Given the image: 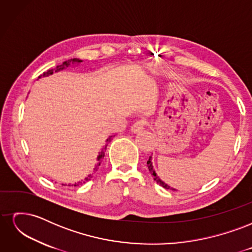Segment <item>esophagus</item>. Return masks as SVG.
Segmentation results:
<instances>
[{"label": "esophagus", "instance_id": "34e87169", "mask_svg": "<svg viewBox=\"0 0 252 252\" xmlns=\"http://www.w3.org/2000/svg\"><path fill=\"white\" fill-rule=\"evenodd\" d=\"M145 125H146V121H144V120L136 121L135 123L131 126V131H132V132H134V133L139 132V131H141V130H142V129H144Z\"/></svg>", "mask_w": 252, "mask_h": 252}]
</instances>
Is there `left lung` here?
Wrapping results in <instances>:
<instances>
[{"label": "left lung", "mask_w": 252, "mask_h": 252, "mask_svg": "<svg viewBox=\"0 0 252 252\" xmlns=\"http://www.w3.org/2000/svg\"><path fill=\"white\" fill-rule=\"evenodd\" d=\"M147 166H148V169H149V171H150V173H151V175L152 177H154V180L158 183V185H161L162 187H164L165 189H170V190H175L174 188H172V187H170L169 185H167L165 182H163L161 179H159L158 177V174H157V172H156V170H155V168H154V164H152V157L150 156L149 157V159L147 161Z\"/></svg>", "instance_id": "obj_1"}]
</instances>
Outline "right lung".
Returning a JSON list of instances; mask_svg holds the SVG:
<instances>
[{
	"label": "right lung",
	"mask_w": 252,
	"mask_h": 252,
	"mask_svg": "<svg viewBox=\"0 0 252 252\" xmlns=\"http://www.w3.org/2000/svg\"><path fill=\"white\" fill-rule=\"evenodd\" d=\"M83 62L82 60H80V59H77V58H74V59H70V60H68V61H65V62H63V64H61V65H59V66H57L55 69H49V70H47L46 72H44L43 74H41L40 77H39V79L40 78H42V77H48V75H51V74H53V72H58V71H61V70H63V69H66L67 67H69V66H71V65H73V66H78L79 64H81ZM114 135H109L108 138H107V140H106V143H105V146L101 149V151L98 152V155H97V157H96V164H95V166H94V172L93 173H90V174H88V177L87 178H85L84 180H82L81 182H78V183H74V184H68V186H80V185H82V184H85V183L87 182V181H89L91 178H93V174L98 169V167H100V165H101V162L103 161V158H104V156H105V151H106V148H107V146H108V143L112 140V138H113ZM64 185V184H63Z\"/></svg>",
	"instance_id": "obj_1"
}]
</instances>
